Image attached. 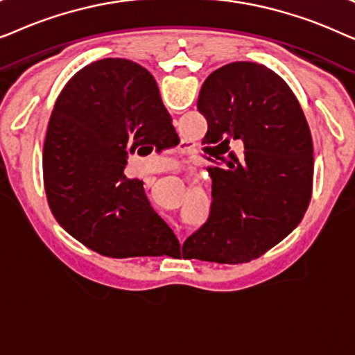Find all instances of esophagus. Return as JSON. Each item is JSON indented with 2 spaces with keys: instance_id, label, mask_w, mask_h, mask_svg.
I'll return each mask as SVG.
<instances>
[{
  "instance_id": "obj_1",
  "label": "esophagus",
  "mask_w": 355,
  "mask_h": 355,
  "mask_svg": "<svg viewBox=\"0 0 355 355\" xmlns=\"http://www.w3.org/2000/svg\"><path fill=\"white\" fill-rule=\"evenodd\" d=\"M176 152L178 153H182V155H187V153H192L193 152V148L191 147V145H187V144H181L179 145V147L176 148Z\"/></svg>"
}]
</instances>
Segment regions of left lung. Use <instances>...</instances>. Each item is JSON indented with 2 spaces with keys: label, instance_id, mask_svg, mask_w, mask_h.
Here are the masks:
<instances>
[{
  "label": "left lung",
  "instance_id": "1",
  "mask_svg": "<svg viewBox=\"0 0 355 355\" xmlns=\"http://www.w3.org/2000/svg\"><path fill=\"white\" fill-rule=\"evenodd\" d=\"M197 108L208 123L202 144L216 166L208 168L210 215L184 242L182 255L245 263L283 241L307 210L313 182L307 119L289 85L249 61L211 72ZM232 139L245 144L241 160L229 152Z\"/></svg>",
  "mask_w": 355,
  "mask_h": 355
}]
</instances>
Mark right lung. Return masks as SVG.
Listing matches in <instances>:
<instances>
[{
    "label": "right lung",
    "mask_w": 355,
    "mask_h": 355,
    "mask_svg": "<svg viewBox=\"0 0 355 355\" xmlns=\"http://www.w3.org/2000/svg\"><path fill=\"white\" fill-rule=\"evenodd\" d=\"M153 76L106 58L80 69L58 96L43 145V182L58 223L113 259L176 249L171 227L150 207L144 181L124 174L129 155L178 144Z\"/></svg>",
    "instance_id": "add662e5"
}]
</instances>
